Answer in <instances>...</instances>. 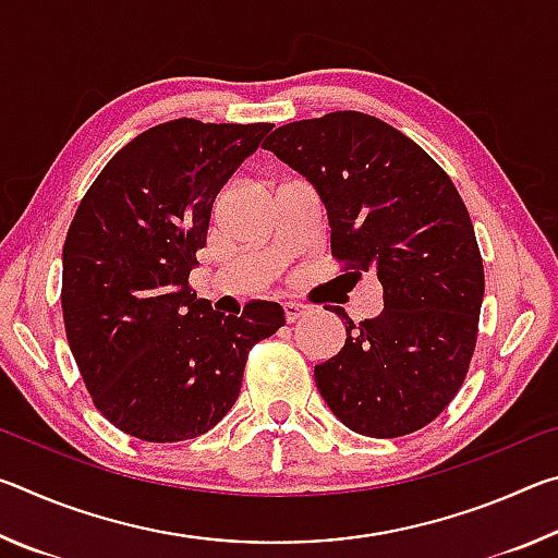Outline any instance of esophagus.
Wrapping results in <instances>:
<instances>
[{
    "label": "esophagus",
    "instance_id": "34e87169",
    "mask_svg": "<svg viewBox=\"0 0 558 558\" xmlns=\"http://www.w3.org/2000/svg\"><path fill=\"white\" fill-rule=\"evenodd\" d=\"M282 310H286L288 323H295V319H300L302 315H307V307L300 305V302H286V305H282Z\"/></svg>",
    "mask_w": 558,
    "mask_h": 558
}]
</instances>
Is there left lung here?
I'll return each mask as SVG.
<instances>
[{
	"label": "left lung",
	"mask_w": 558,
	"mask_h": 558,
	"mask_svg": "<svg viewBox=\"0 0 558 558\" xmlns=\"http://www.w3.org/2000/svg\"><path fill=\"white\" fill-rule=\"evenodd\" d=\"M272 155L310 179L332 229V258L374 272L379 317L347 327L344 347L315 381L347 428L399 438L456 399L475 352L485 270L456 184L426 149L356 110L270 132Z\"/></svg>",
	"instance_id": "left-lung-1"
}]
</instances>
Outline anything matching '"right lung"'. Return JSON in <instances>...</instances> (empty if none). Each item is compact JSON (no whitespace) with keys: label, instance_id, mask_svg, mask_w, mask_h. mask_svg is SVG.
Masks as SVG:
<instances>
[{"label":"right lung","instance_id":"add662e5","mask_svg":"<svg viewBox=\"0 0 558 558\" xmlns=\"http://www.w3.org/2000/svg\"><path fill=\"white\" fill-rule=\"evenodd\" d=\"M270 128L162 122L122 147L78 204L63 243L65 337L96 409L128 436H204L239 399L251 347L286 325L278 302L226 317L189 286L216 194Z\"/></svg>","mask_w":558,"mask_h":558}]
</instances>
